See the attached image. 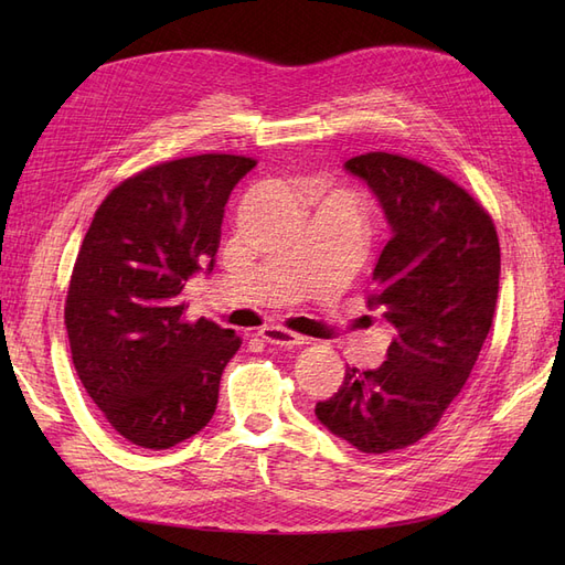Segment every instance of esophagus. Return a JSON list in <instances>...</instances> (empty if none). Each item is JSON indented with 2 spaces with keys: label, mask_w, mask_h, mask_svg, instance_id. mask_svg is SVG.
Wrapping results in <instances>:
<instances>
[{
  "label": "esophagus",
  "mask_w": 565,
  "mask_h": 565,
  "mask_svg": "<svg viewBox=\"0 0 565 565\" xmlns=\"http://www.w3.org/2000/svg\"><path fill=\"white\" fill-rule=\"evenodd\" d=\"M262 337L268 341V344L287 347V349L309 344V339H306V337H301V334H297V332H289V330H285V328H278V324H276V328H264V330H262Z\"/></svg>",
  "instance_id": "1"
}]
</instances>
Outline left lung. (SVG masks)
I'll return each mask as SVG.
<instances>
[{
  "label": "left lung",
  "mask_w": 565,
  "mask_h": 565,
  "mask_svg": "<svg viewBox=\"0 0 565 565\" xmlns=\"http://www.w3.org/2000/svg\"><path fill=\"white\" fill-rule=\"evenodd\" d=\"M377 198L388 226L367 289L370 309L396 328L386 361L349 367L318 422L370 455L415 446L440 422L481 353L500 289L492 218L465 188L388 152L344 162Z\"/></svg>",
  "instance_id": "8db88e82"
}]
</instances>
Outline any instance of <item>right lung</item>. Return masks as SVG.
<instances>
[{
  "label": "right lung",
  "instance_id": "right-lung-1",
  "mask_svg": "<svg viewBox=\"0 0 565 565\" xmlns=\"http://www.w3.org/2000/svg\"><path fill=\"white\" fill-rule=\"evenodd\" d=\"M256 167L195 156L143 169L96 210L65 299L82 386L134 446L174 448L210 424L241 337L185 322V280L214 270L224 207Z\"/></svg>",
  "mask_w": 565,
  "mask_h": 565
}]
</instances>
